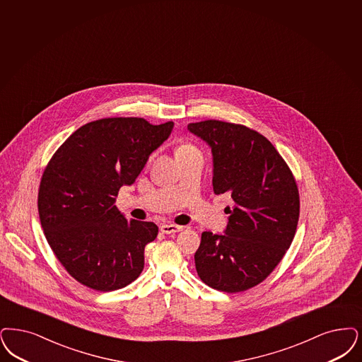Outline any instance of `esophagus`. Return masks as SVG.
Returning a JSON list of instances; mask_svg holds the SVG:
<instances>
[{"mask_svg": "<svg viewBox=\"0 0 362 362\" xmlns=\"http://www.w3.org/2000/svg\"><path fill=\"white\" fill-rule=\"evenodd\" d=\"M185 228L183 226H177V225H161L160 230L164 234H175V233L182 232Z\"/></svg>", "mask_w": 362, "mask_h": 362, "instance_id": "1", "label": "esophagus"}]
</instances>
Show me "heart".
Instances as JSON below:
<instances>
[{"mask_svg": "<svg viewBox=\"0 0 362 362\" xmlns=\"http://www.w3.org/2000/svg\"><path fill=\"white\" fill-rule=\"evenodd\" d=\"M192 149H195L194 146L191 144H180L177 145V148H176V155H180V153H185V152H188V151H192Z\"/></svg>", "mask_w": 362, "mask_h": 362, "instance_id": "obj_1", "label": "heart"}]
</instances>
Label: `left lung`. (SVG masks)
I'll use <instances>...</instances> for the list:
<instances>
[{
    "instance_id": "1",
    "label": "left lung",
    "mask_w": 362,
    "mask_h": 362,
    "mask_svg": "<svg viewBox=\"0 0 362 362\" xmlns=\"http://www.w3.org/2000/svg\"><path fill=\"white\" fill-rule=\"evenodd\" d=\"M187 129L211 148L214 192L230 194L225 234L202 233L194 259L204 284L241 292L260 284L288 249L299 221V191L275 146L244 125L207 119Z\"/></svg>"
}]
</instances>
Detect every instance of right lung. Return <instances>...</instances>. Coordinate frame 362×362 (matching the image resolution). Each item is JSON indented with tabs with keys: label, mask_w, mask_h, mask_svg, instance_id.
<instances>
[{
	"label": "right lung",
	"mask_w": 362,
	"mask_h": 362,
	"mask_svg": "<svg viewBox=\"0 0 362 362\" xmlns=\"http://www.w3.org/2000/svg\"><path fill=\"white\" fill-rule=\"evenodd\" d=\"M174 122L102 118L75 130L44 170L39 217L57 259L76 281L95 291L124 288L144 268V249L159 228L128 221L116 197L143 171Z\"/></svg>",
	"instance_id": "obj_1"
}]
</instances>
